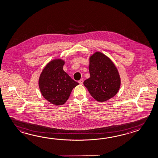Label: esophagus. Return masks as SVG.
Here are the masks:
<instances>
[{
    "label": "esophagus",
    "mask_w": 158,
    "mask_h": 158,
    "mask_svg": "<svg viewBox=\"0 0 158 158\" xmlns=\"http://www.w3.org/2000/svg\"><path fill=\"white\" fill-rule=\"evenodd\" d=\"M83 81H84V79H81V80L80 81H79V84H83Z\"/></svg>",
    "instance_id": "obj_1"
}]
</instances>
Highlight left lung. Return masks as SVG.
Listing matches in <instances>:
<instances>
[{"label":"left lung","instance_id":"8db88e82","mask_svg":"<svg viewBox=\"0 0 158 158\" xmlns=\"http://www.w3.org/2000/svg\"><path fill=\"white\" fill-rule=\"evenodd\" d=\"M90 77L83 84L95 100L104 102L114 96L120 86L115 64L106 56L97 52L89 58Z\"/></svg>","mask_w":158,"mask_h":158}]
</instances>
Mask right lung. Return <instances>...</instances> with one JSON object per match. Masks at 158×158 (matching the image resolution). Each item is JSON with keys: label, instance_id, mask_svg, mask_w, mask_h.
<instances>
[{"label": "right lung", "instance_id": "add662e5", "mask_svg": "<svg viewBox=\"0 0 158 158\" xmlns=\"http://www.w3.org/2000/svg\"><path fill=\"white\" fill-rule=\"evenodd\" d=\"M64 61L55 60L46 65L39 77V86L43 96L55 105L64 104L74 87L79 83L63 70Z\"/></svg>", "mask_w": 158, "mask_h": 158}]
</instances>
